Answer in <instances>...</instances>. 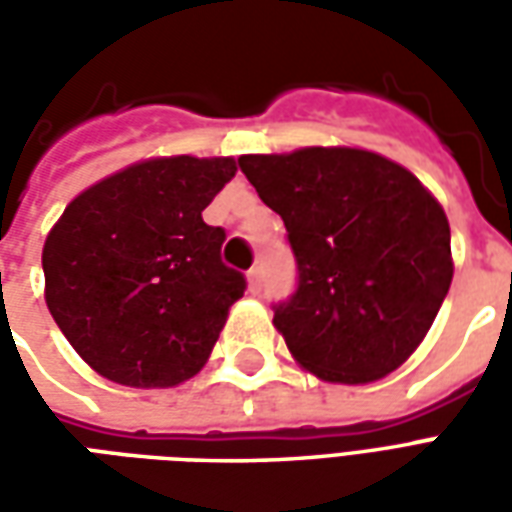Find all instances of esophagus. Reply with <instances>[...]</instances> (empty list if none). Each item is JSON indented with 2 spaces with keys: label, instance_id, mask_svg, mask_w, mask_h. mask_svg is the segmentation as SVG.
Wrapping results in <instances>:
<instances>
[{
  "label": "esophagus",
  "instance_id": "34e87169",
  "mask_svg": "<svg viewBox=\"0 0 512 512\" xmlns=\"http://www.w3.org/2000/svg\"><path fill=\"white\" fill-rule=\"evenodd\" d=\"M246 279H249V290L252 293H257L260 290V268H249V274H246Z\"/></svg>",
  "mask_w": 512,
  "mask_h": 512
}]
</instances>
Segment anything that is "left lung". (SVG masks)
Instances as JSON below:
<instances>
[{
  "label": "left lung",
  "mask_w": 512,
  "mask_h": 512,
  "mask_svg": "<svg viewBox=\"0 0 512 512\" xmlns=\"http://www.w3.org/2000/svg\"><path fill=\"white\" fill-rule=\"evenodd\" d=\"M288 230L299 285L274 326L304 370L370 384L414 354L452 282L450 222L406 167L362 147L238 158Z\"/></svg>",
  "instance_id": "left-lung-1"
}]
</instances>
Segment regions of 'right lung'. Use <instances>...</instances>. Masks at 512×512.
<instances>
[{"label": "right lung", "mask_w": 512, "mask_h": 512, "mask_svg": "<svg viewBox=\"0 0 512 512\" xmlns=\"http://www.w3.org/2000/svg\"><path fill=\"white\" fill-rule=\"evenodd\" d=\"M235 172L230 156L145 158L73 197L51 227L46 304L98 376L167 389L205 367L246 290L219 255L224 230L202 222Z\"/></svg>", "instance_id": "add662e5"}]
</instances>
